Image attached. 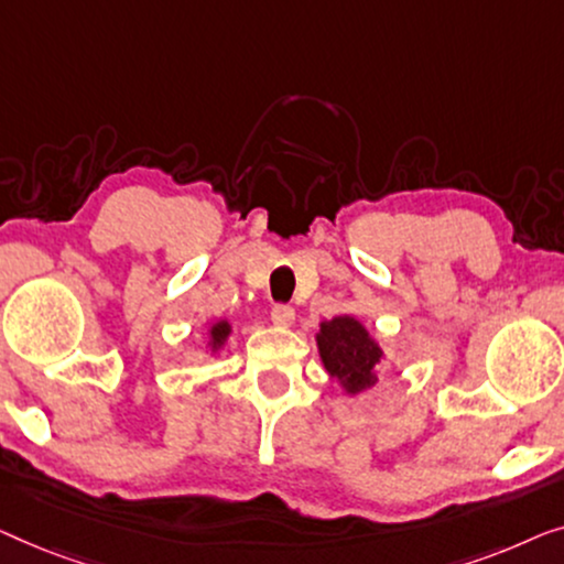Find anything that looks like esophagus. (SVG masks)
<instances>
[{"instance_id": "34e87169", "label": "esophagus", "mask_w": 564, "mask_h": 564, "mask_svg": "<svg viewBox=\"0 0 564 564\" xmlns=\"http://www.w3.org/2000/svg\"><path fill=\"white\" fill-rule=\"evenodd\" d=\"M271 319H273L275 327H291V324L296 322V312H293L291 306L279 304V306L271 308Z\"/></svg>"}]
</instances>
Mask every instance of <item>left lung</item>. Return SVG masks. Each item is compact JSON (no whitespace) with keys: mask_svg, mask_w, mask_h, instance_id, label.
I'll list each match as a JSON object with an SVG mask.
<instances>
[{"mask_svg":"<svg viewBox=\"0 0 564 564\" xmlns=\"http://www.w3.org/2000/svg\"><path fill=\"white\" fill-rule=\"evenodd\" d=\"M314 339L324 370L347 395H360L378 383V365L386 360V352L358 316L324 319Z\"/></svg>","mask_w":564,"mask_h":564,"instance_id":"left-lung-1","label":"left lung"}]
</instances>
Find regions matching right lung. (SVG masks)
<instances>
[{
  "label": "right lung",
  "instance_id": "right-lung-1",
  "mask_svg": "<svg viewBox=\"0 0 564 564\" xmlns=\"http://www.w3.org/2000/svg\"><path fill=\"white\" fill-rule=\"evenodd\" d=\"M229 337H232V324L219 316V319H214L209 324V329H206V350H209V355L221 352V347L227 345Z\"/></svg>",
  "mask_w": 564,
  "mask_h": 564
}]
</instances>
